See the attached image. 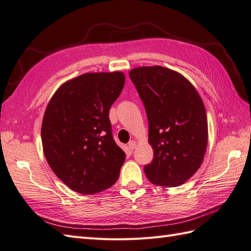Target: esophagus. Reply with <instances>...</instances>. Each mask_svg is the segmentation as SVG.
I'll use <instances>...</instances> for the list:
<instances>
[{"instance_id":"obj_1","label":"esophagus","mask_w":251,"mask_h":251,"mask_svg":"<svg viewBox=\"0 0 251 251\" xmlns=\"http://www.w3.org/2000/svg\"><path fill=\"white\" fill-rule=\"evenodd\" d=\"M136 146H137V143L134 142V141H130V142L128 143V149H129L130 151H133L134 149H136Z\"/></svg>"}]
</instances>
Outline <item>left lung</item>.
Instances as JSON below:
<instances>
[{"label": "left lung", "instance_id": "1", "mask_svg": "<svg viewBox=\"0 0 251 251\" xmlns=\"http://www.w3.org/2000/svg\"><path fill=\"white\" fill-rule=\"evenodd\" d=\"M129 77L149 121L152 161L144 166L149 180L177 187L201 165L208 143L207 113L192 83L163 67L136 68Z\"/></svg>", "mask_w": 251, "mask_h": 251}]
</instances>
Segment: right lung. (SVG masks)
I'll use <instances>...</instances> for the list:
<instances>
[{
    "instance_id": "obj_1",
    "label": "right lung",
    "mask_w": 251,
    "mask_h": 251,
    "mask_svg": "<svg viewBox=\"0 0 251 251\" xmlns=\"http://www.w3.org/2000/svg\"><path fill=\"white\" fill-rule=\"evenodd\" d=\"M121 72L87 73L57 90L44 113L41 139L50 169L80 194L110 188L125 152L115 143L109 110L124 88Z\"/></svg>"
}]
</instances>
